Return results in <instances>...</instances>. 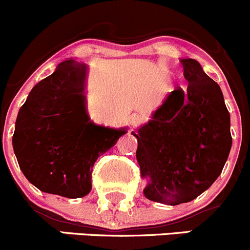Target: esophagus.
<instances>
[{"mask_svg":"<svg viewBox=\"0 0 250 250\" xmlns=\"http://www.w3.org/2000/svg\"><path fill=\"white\" fill-rule=\"evenodd\" d=\"M141 122V115L139 113H132V115L128 117V123H129L130 125H140Z\"/></svg>","mask_w":250,"mask_h":250,"instance_id":"esophagus-1","label":"esophagus"}]
</instances>
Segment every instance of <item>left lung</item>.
Masks as SVG:
<instances>
[{"instance_id": "8db88e82", "label": "left lung", "mask_w": 250, "mask_h": 250, "mask_svg": "<svg viewBox=\"0 0 250 250\" xmlns=\"http://www.w3.org/2000/svg\"><path fill=\"white\" fill-rule=\"evenodd\" d=\"M188 89L166 98L134 134L146 198L176 206L203 193L223 172L232 138L223 92L195 59H181Z\"/></svg>"}]
</instances>
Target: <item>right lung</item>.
Wrapping results in <instances>:
<instances>
[{
    "instance_id": "add662e5",
    "label": "right lung",
    "mask_w": 250,
    "mask_h": 250,
    "mask_svg": "<svg viewBox=\"0 0 250 250\" xmlns=\"http://www.w3.org/2000/svg\"><path fill=\"white\" fill-rule=\"evenodd\" d=\"M87 65L65 60L31 89L18 113L13 148L39 190L80 198L92 190L97 158L125 133L95 125L85 112Z\"/></svg>"
}]
</instances>
